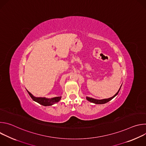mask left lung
Returning a JSON list of instances; mask_svg holds the SVG:
<instances>
[{"instance_id":"obj_1","label":"left lung","mask_w":146,"mask_h":146,"mask_svg":"<svg viewBox=\"0 0 146 146\" xmlns=\"http://www.w3.org/2000/svg\"><path fill=\"white\" fill-rule=\"evenodd\" d=\"M120 88H121V87H120ZM120 88L119 89L118 91L113 97L110 98H109V99H102V100H98V99H93V98H90V97H86V99H87L88 101H90V102H92V103H95V104H104V103H106L109 102L110 100H111L113 98H114L118 94V93L119 92V90H120Z\"/></svg>"}]
</instances>
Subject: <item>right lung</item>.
Returning <instances> with one entry per match:
<instances>
[{
    "label": "right lung",
    "instance_id": "obj_1",
    "mask_svg": "<svg viewBox=\"0 0 146 146\" xmlns=\"http://www.w3.org/2000/svg\"><path fill=\"white\" fill-rule=\"evenodd\" d=\"M29 95L31 97V98L35 102H37L38 103L40 104V105L44 106H51L54 104L58 102L60 99L61 96H58V97H55L52 98H36L33 95H32V94H31L28 91H27Z\"/></svg>",
    "mask_w": 146,
    "mask_h": 146
}]
</instances>
